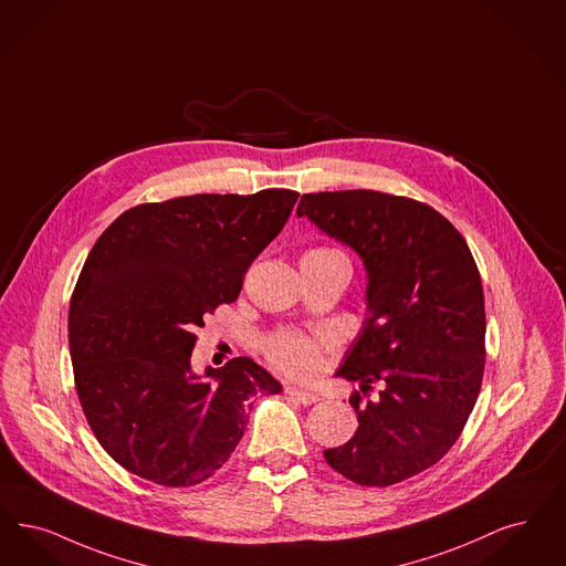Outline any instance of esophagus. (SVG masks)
<instances>
[{"mask_svg": "<svg viewBox=\"0 0 566 566\" xmlns=\"http://www.w3.org/2000/svg\"><path fill=\"white\" fill-rule=\"evenodd\" d=\"M286 394H289V396H293L294 400H298V402H301V405H305V407L316 405L317 400H319V396L314 394V391L298 389V387H293V385H289V387H286Z\"/></svg>", "mask_w": 566, "mask_h": 566, "instance_id": "esophagus-1", "label": "esophagus"}]
</instances>
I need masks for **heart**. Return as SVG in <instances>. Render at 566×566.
I'll return each mask as SVG.
<instances>
[{"label":"heart","mask_w":566,"mask_h":566,"mask_svg":"<svg viewBox=\"0 0 566 566\" xmlns=\"http://www.w3.org/2000/svg\"><path fill=\"white\" fill-rule=\"evenodd\" d=\"M328 339H312L296 331H280L263 340L270 363L296 379H312L322 368V347Z\"/></svg>","instance_id":"obj_1"}]
</instances>
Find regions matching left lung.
<instances>
[{
	"label": "left lung",
	"mask_w": 566,
	"mask_h": 566,
	"mask_svg": "<svg viewBox=\"0 0 566 566\" xmlns=\"http://www.w3.org/2000/svg\"><path fill=\"white\" fill-rule=\"evenodd\" d=\"M366 270V317L337 377L379 398L349 405L358 430L324 451L363 486H389L438 463L468 423L484 373V293L468 242L431 206L370 189L305 193L296 206Z\"/></svg>",
	"instance_id": "left-lung-1"
}]
</instances>
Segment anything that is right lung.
I'll return each mask as SVG.
<instances>
[{"instance_id": "obj_1", "label": "right lung", "mask_w": 566, "mask_h": 566, "mask_svg": "<svg viewBox=\"0 0 566 566\" xmlns=\"http://www.w3.org/2000/svg\"><path fill=\"white\" fill-rule=\"evenodd\" d=\"M298 193H200L140 203L92 247L69 307L80 405L124 470L193 486L242 440L252 398L282 385L250 358L193 373L196 328L233 303L244 273L282 231Z\"/></svg>"}]
</instances>
